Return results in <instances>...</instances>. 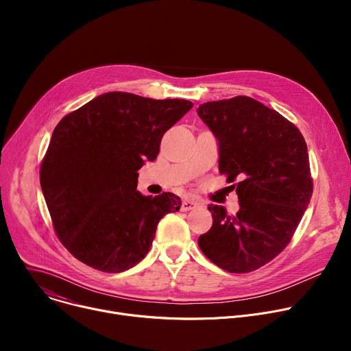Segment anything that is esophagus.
<instances>
[{
	"instance_id": "1",
	"label": "esophagus",
	"mask_w": 351,
	"mask_h": 351,
	"mask_svg": "<svg viewBox=\"0 0 351 351\" xmlns=\"http://www.w3.org/2000/svg\"><path fill=\"white\" fill-rule=\"evenodd\" d=\"M197 207H199V202H195V199H190V198H186L183 199L182 203V211H190V210H195Z\"/></svg>"
}]
</instances>
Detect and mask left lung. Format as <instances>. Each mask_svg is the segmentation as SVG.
<instances>
[{
	"label": "left lung",
	"mask_w": 351,
	"mask_h": 351,
	"mask_svg": "<svg viewBox=\"0 0 351 351\" xmlns=\"http://www.w3.org/2000/svg\"><path fill=\"white\" fill-rule=\"evenodd\" d=\"M198 117L218 140L219 172L237 180L240 210L211 204V229L198 237L204 256L232 274L258 269L290 243L313 195L307 144L300 130L257 99L208 101Z\"/></svg>",
	"instance_id": "left-lung-1"
}]
</instances>
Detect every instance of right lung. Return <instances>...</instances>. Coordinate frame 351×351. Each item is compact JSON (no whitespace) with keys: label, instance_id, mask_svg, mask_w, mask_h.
<instances>
[{"label":"right lung","instance_id":"1","mask_svg":"<svg viewBox=\"0 0 351 351\" xmlns=\"http://www.w3.org/2000/svg\"><path fill=\"white\" fill-rule=\"evenodd\" d=\"M191 107L187 99L111 91L61 119L40 184L57 236L73 257L118 274L147 256L160 219L182 202L173 193L143 195L137 171L156 161L164 133Z\"/></svg>","mask_w":351,"mask_h":351}]
</instances>
